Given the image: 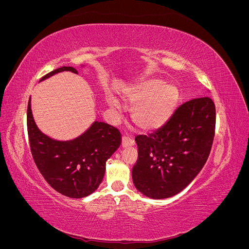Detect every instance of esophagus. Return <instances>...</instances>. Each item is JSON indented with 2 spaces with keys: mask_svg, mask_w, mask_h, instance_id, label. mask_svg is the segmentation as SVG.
<instances>
[{
  "mask_svg": "<svg viewBox=\"0 0 249 249\" xmlns=\"http://www.w3.org/2000/svg\"><path fill=\"white\" fill-rule=\"evenodd\" d=\"M133 144H134V140L132 138L127 137V136H123V142H122L123 147L133 145Z\"/></svg>",
  "mask_w": 249,
  "mask_h": 249,
  "instance_id": "1",
  "label": "esophagus"
}]
</instances>
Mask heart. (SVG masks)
<instances>
[{
	"mask_svg": "<svg viewBox=\"0 0 249 249\" xmlns=\"http://www.w3.org/2000/svg\"><path fill=\"white\" fill-rule=\"evenodd\" d=\"M178 90L160 80H150L142 84L125 89L122 94L124 102L133 108L134 123L142 130H155L163 125L171 117L178 102ZM111 110L119 114V103L109 97Z\"/></svg>",
	"mask_w": 249,
	"mask_h": 249,
	"instance_id": "obj_1",
	"label": "heart"
}]
</instances>
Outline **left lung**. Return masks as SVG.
I'll return each instance as SVG.
<instances>
[{
  "mask_svg": "<svg viewBox=\"0 0 249 249\" xmlns=\"http://www.w3.org/2000/svg\"><path fill=\"white\" fill-rule=\"evenodd\" d=\"M215 124V104L202 96L180 105L155 133L138 135V159L132 170L135 187L155 199L184 190L208 160Z\"/></svg>",
  "mask_w": 249,
  "mask_h": 249,
  "instance_id": "left-lung-1",
  "label": "left lung"
}]
</instances>
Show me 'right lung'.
I'll list each match as a JSON object with an SVG mask.
<instances>
[{"label": "right lung", "instance_id": "add662e5", "mask_svg": "<svg viewBox=\"0 0 249 249\" xmlns=\"http://www.w3.org/2000/svg\"><path fill=\"white\" fill-rule=\"evenodd\" d=\"M61 71L78 73L71 66H62L47 73L40 81ZM27 127L37 168L53 189L71 198L85 197L97 189L106 171V161L122 143V134L116 127L101 122H94L73 140L50 138L34 122L31 97L28 103Z\"/></svg>", "mask_w": 249, "mask_h": 249}]
</instances>
